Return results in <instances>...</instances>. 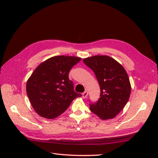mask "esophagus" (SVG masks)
<instances>
[{
	"instance_id": "1",
	"label": "esophagus",
	"mask_w": 158,
	"mask_h": 158,
	"mask_svg": "<svg viewBox=\"0 0 158 158\" xmlns=\"http://www.w3.org/2000/svg\"><path fill=\"white\" fill-rule=\"evenodd\" d=\"M87 96H88V91L87 90H85V91H84L82 93V97L83 98H86Z\"/></svg>"
}]
</instances>
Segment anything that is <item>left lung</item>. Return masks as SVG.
Listing matches in <instances>:
<instances>
[{"instance_id":"obj_1","label":"left lung","mask_w":158,"mask_h":158,"mask_svg":"<svg viewBox=\"0 0 158 158\" xmlns=\"http://www.w3.org/2000/svg\"><path fill=\"white\" fill-rule=\"evenodd\" d=\"M84 62L94 72L100 87V98L90 104V110L102 120L114 118L129 100L131 84L121 64L108 56L96 55L84 58Z\"/></svg>"}]
</instances>
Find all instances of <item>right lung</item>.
Masks as SVG:
<instances>
[{
	"mask_svg": "<svg viewBox=\"0 0 158 158\" xmlns=\"http://www.w3.org/2000/svg\"><path fill=\"white\" fill-rule=\"evenodd\" d=\"M81 60L71 56H56L37 67L26 82V93L37 114L45 118H55L73 100L81 97L74 90L68 77L71 68Z\"/></svg>",
	"mask_w": 158,
	"mask_h": 158,
	"instance_id": "obj_1",
	"label": "right lung"
}]
</instances>
